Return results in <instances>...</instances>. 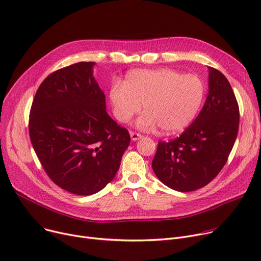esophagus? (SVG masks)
Returning <instances> with one entry per match:
<instances>
[{
  "label": "esophagus",
  "mask_w": 261,
  "mask_h": 261,
  "mask_svg": "<svg viewBox=\"0 0 261 261\" xmlns=\"http://www.w3.org/2000/svg\"><path fill=\"white\" fill-rule=\"evenodd\" d=\"M129 135H130V138H132L133 141H137V140L141 139V138L143 137L141 134H139V133H135V132H130V133H129Z\"/></svg>",
  "instance_id": "1"
}]
</instances>
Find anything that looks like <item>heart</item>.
<instances>
[{
	"label": "heart",
	"mask_w": 261,
	"mask_h": 261,
	"mask_svg": "<svg viewBox=\"0 0 261 261\" xmlns=\"http://www.w3.org/2000/svg\"><path fill=\"white\" fill-rule=\"evenodd\" d=\"M109 95L120 122H129L143 105L138 127L147 130L158 124L163 133L172 134L191 123L202 106L205 86L196 75L172 69L134 70L123 85L114 83Z\"/></svg>",
	"instance_id": "1"
}]
</instances>
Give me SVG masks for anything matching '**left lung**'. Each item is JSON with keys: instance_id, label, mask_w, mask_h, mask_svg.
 I'll return each mask as SVG.
<instances>
[{"instance_id": "1", "label": "left lung", "mask_w": 261, "mask_h": 261, "mask_svg": "<svg viewBox=\"0 0 261 261\" xmlns=\"http://www.w3.org/2000/svg\"><path fill=\"white\" fill-rule=\"evenodd\" d=\"M239 108L226 76L209 68V92L194 121L169 142L160 141L152 160L158 178L188 192L209 184L225 166L238 133Z\"/></svg>"}]
</instances>
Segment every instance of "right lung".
I'll list each match as a JSON object with an SVG mask.
<instances>
[{
	"label": "right lung",
	"mask_w": 261,
	"mask_h": 261,
	"mask_svg": "<svg viewBox=\"0 0 261 261\" xmlns=\"http://www.w3.org/2000/svg\"><path fill=\"white\" fill-rule=\"evenodd\" d=\"M94 65L82 62L51 73L29 116L31 143L46 173L78 195L97 193L112 181L130 142L128 130L107 113Z\"/></svg>",
	"instance_id": "add662e5"
}]
</instances>
